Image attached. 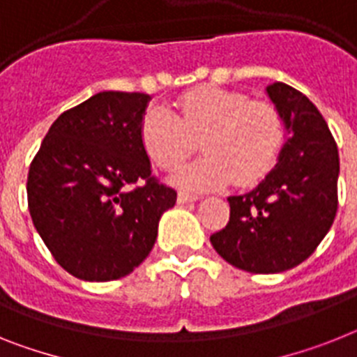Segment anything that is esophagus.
I'll return each mask as SVG.
<instances>
[{
  "instance_id": "1",
  "label": "esophagus",
  "mask_w": 357,
  "mask_h": 357,
  "mask_svg": "<svg viewBox=\"0 0 357 357\" xmlns=\"http://www.w3.org/2000/svg\"><path fill=\"white\" fill-rule=\"evenodd\" d=\"M199 199V196H196V194H190V192H185V190H179L178 194V203H192V202H197Z\"/></svg>"
}]
</instances>
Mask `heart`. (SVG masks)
Masks as SVG:
<instances>
[{
	"instance_id": "b5f03b06",
	"label": "heart",
	"mask_w": 357,
	"mask_h": 357,
	"mask_svg": "<svg viewBox=\"0 0 357 357\" xmlns=\"http://www.w3.org/2000/svg\"><path fill=\"white\" fill-rule=\"evenodd\" d=\"M145 152L160 169L176 170L196 151L205 155L187 165L178 179L190 188H220L234 181L252 187L274 169L285 125L271 101L250 100L223 86H197L172 109L152 107L139 125Z\"/></svg>"
}]
</instances>
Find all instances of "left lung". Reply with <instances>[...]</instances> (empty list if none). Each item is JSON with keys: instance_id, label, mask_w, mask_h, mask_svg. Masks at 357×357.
Segmentation results:
<instances>
[{"instance_id": "obj_1", "label": "left lung", "mask_w": 357, "mask_h": 357, "mask_svg": "<svg viewBox=\"0 0 357 357\" xmlns=\"http://www.w3.org/2000/svg\"><path fill=\"white\" fill-rule=\"evenodd\" d=\"M266 94L289 134L280 161L254 190L229 197V223L211 236L225 261L254 274L303 263L337 212L340 155L321 112L285 83L268 85Z\"/></svg>"}]
</instances>
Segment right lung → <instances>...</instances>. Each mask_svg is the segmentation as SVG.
Here are the masks:
<instances>
[{"mask_svg": "<svg viewBox=\"0 0 357 357\" xmlns=\"http://www.w3.org/2000/svg\"><path fill=\"white\" fill-rule=\"evenodd\" d=\"M149 94L100 92L50 125L29 169L36 230L68 272L85 281L130 274L155 243L176 190L152 176L139 137Z\"/></svg>", "mask_w": 357, "mask_h": 357, "instance_id": "obj_1", "label": "right lung"}]
</instances>
